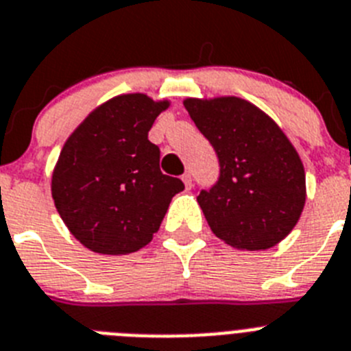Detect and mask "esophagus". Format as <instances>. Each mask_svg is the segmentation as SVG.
<instances>
[{
    "instance_id": "obj_1",
    "label": "esophagus",
    "mask_w": 351,
    "mask_h": 351,
    "mask_svg": "<svg viewBox=\"0 0 351 351\" xmlns=\"http://www.w3.org/2000/svg\"><path fill=\"white\" fill-rule=\"evenodd\" d=\"M182 180H184L185 187L191 189V185H193V176H191V173H185V175L182 176Z\"/></svg>"
}]
</instances>
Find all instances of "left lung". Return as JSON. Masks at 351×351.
Listing matches in <instances>:
<instances>
[{
	"label": "left lung",
	"mask_w": 351,
	"mask_h": 351,
	"mask_svg": "<svg viewBox=\"0 0 351 351\" xmlns=\"http://www.w3.org/2000/svg\"><path fill=\"white\" fill-rule=\"evenodd\" d=\"M219 155L221 176L197 196L210 230L240 251H265L297 226L306 205L302 158L282 129L240 97L184 100Z\"/></svg>",
	"instance_id": "8db88e82"
}]
</instances>
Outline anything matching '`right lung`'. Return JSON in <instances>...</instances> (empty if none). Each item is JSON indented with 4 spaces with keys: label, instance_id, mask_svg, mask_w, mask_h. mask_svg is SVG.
I'll return each mask as SVG.
<instances>
[{
    "label": "right lung",
    "instance_id": "obj_1",
    "mask_svg": "<svg viewBox=\"0 0 351 351\" xmlns=\"http://www.w3.org/2000/svg\"><path fill=\"white\" fill-rule=\"evenodd\" d=\"M169 100L123 93L106 100L66 138L51 176L54 206L74 239L99 254L150 243L182 180L160 173L148 130Z\"/></svg>",
    "mask_w": 351,
    "mask_h": 351
}]
</instances>
